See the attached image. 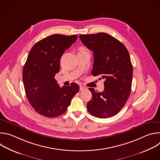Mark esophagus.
I'll return each instance as SVG.
<instances>
[{
    "label": "esophagus",
    "mask_w": 160,
    "mask_h": 160,
    "mask_svg": "<svg viewBox=\"0 0 160 160\" xmlns=\"http://www.w3.org/2000/svg\"><path fill=\"white\" fill-rule=\"evenodd\" d=\"M87 88L85 87H84V86H82V85H80V90H85Z\"/></svg>",
    "instance_id": "obj_1"
}]
</instances>
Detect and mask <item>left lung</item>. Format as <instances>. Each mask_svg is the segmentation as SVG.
<instances>
[{"mask_svg": "<svg viewBox=\"0 0 160 160\" xmlns=\"http://www.w3.org/2000/svg\"><path fill=\"white\" fill-rule=\"evenodd\" d=\"M82 43L93 51L92 75L104 80L101 92L89 88L92 99L88 111L99 118L111 117L126 104L131 92L133 67L128 51L118 40L106 33L80 35Z\"/></svg>", "mask_w": 160, "mask_h": 160, "instance_id": "left-lung-1", "label": "left lung"}]
</instances>
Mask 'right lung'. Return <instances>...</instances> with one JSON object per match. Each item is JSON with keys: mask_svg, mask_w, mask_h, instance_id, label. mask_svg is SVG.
Returning <instances> with one entry per match:
<instances>
[{"mask_svg": "<svg viewBox=\"0 0 160 160\" xmlns=\"http://www.w3.org/2000/svg\"><path fill=\"white\" fill-rule=\"evenodd\" d=\"M77 39L76 35H52L37 42L28 54L22 82L30 104L41 115L53 118L62 115L79 91L77 83L60 87L54 78L62 54Z\"/></svg>", "mask_w": 160, "mask_h": 160, "instance_id": "obj_1", "label": "right lung"}]
</instances>
